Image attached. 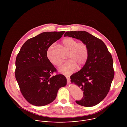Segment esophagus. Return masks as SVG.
<instances>
[{
	"mask_svg": "<svg viewBox=\"0 0 127 127\" xmlns=\"http://www.w3.org/2000/svg\"><path fill=\"white\" fill-rule=\"evenodd\" d=\"M66 79L67 80L68 82H69V81H70V76H68V75H66Z\"/></svg>",
	"mask_w": 127,
	"mask_h": 127,
	"instance_id": "esophagus-1",
	"label": "esophagus"
}]
</instances>
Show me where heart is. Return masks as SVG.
<instances>
[{"label": "heart", "instance_id": "1", "mask_svg": "<svg viewBox=\"0 0 127 127\" xmlns=\"http://www.w3.org/2000/svg\"><path fill=\"white\" fill-rule=\"evenodd\" d=\"M62 44L69 50L67 59L59 68L60 72L64 74H69L73 72L77 68L83 66L86 63L89 57V48L83 42H79L71 37H66L62 41ZM47 56L49 62L56 66H60L61 61L56 54V48L54 45H51L47 50Z\"/></svg>", "mask_w": 127, "mask_h": 127}]
</instances>
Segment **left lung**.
Wrapping results in <instances>:
<instances>
[{
	"label": "left lung",
	"mask_w": 127,
	"mask_h": 127,
	"mask_svg": "<svg viewBox=\"0 0 127 127\" xmlns=\"http://www.w3.org/2000/svg\"><path fill=\"white\" fill-rule=\"evenodd\" d=\"M66 36L79 39L89 48L84 66L70 76L71 82L83 91L82 98L76 102L87 107L95 106L106 97L114 78L112 56L101 39L86 31H67L64 34Z\"/></svg>",
	"instance_id": "obj_1"
}]
</instances>
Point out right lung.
Listing matches in <instances>:
<instances>
[{"instance_id": "add662e5", "label": "right lung", "mask_w": 127, "mask_h": 127, "mask_svg": "<svg viewBox=\"0 0 127 127\" xmlns=\"http://www.w3.org/2000/svg\"><path fill=\"white\" fill-rule=\"evenodd\" d=\"M65 31L45 32L27 40L16 60L15 77L20 91L32 105L43 106L53 102L60 88L66 84V77L57 72L48 61V48Z\"/></svg>"}]
</instances>
